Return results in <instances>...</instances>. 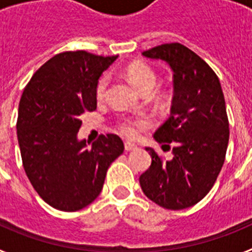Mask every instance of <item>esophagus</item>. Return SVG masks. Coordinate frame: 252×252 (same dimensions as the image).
Listing matches in <instances>:
<instances>
[{
	"label": "esophagus",
	"instance_id": "34e87169",
	"mask_svg": "<svg viewBox=\"0 0 252 252\" xmlns=\"http://www.w3.org/2000/svg\"><path fill=\"white\" fill-rule=\"evenodd\" d=\"M137 146L135 145V144H132V142H128L126 141L125 142V150L126 151H132V150H136Z\"/></svg>",
	"mask_w": 252,
	"mask_h": 252
}]
</instances>
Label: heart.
Instances as JSON below:
<instances>
[{"mask_svg": "<svg viewBox=\"0 0 252 252\" xmlns=\"http://www.w3.org/2000/svg\"><path fill=\"white\" fill-rule=\"evenodd\" d=\"M128 79L137 87V90L144 94L149 93L150 94L153 90L157 86V74L154 73L151 68H149L145 64H132L126 70ZM107 87H108V77L104 75L97 83L95 87V97L97 99H102L106 95ZM119 130L127 137H136L139 130L145 126V121L142 120H132V119H121L117 124Z\"/></svg>", "mask_w": 252, "mask_h": 252, "instance_id": "obj_1", "label": "heart"}]
</instances>
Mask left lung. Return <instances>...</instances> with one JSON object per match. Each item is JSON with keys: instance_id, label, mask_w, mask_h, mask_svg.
Instances as JSON below:
<instances>
[{"instance_id": "obj_1", "label": "left lung", "mask_w": 252, "mask_h": 252, "mask_svg": "<svg viewBox=\"0 0 252 252\" xmlns=\"http://www.w3.org/2000/svg\"><path fill=\"white\" fill-rule=\"evenodd\" d=\"M142 55L169 64L174 97L170 117L154 133L159 144H173V159L146 148L151 165L140 175V186L162 208H188L212 189L226 158L230 128L221 83L201 57L179 43L162 44Z\"/></svg>"}]
</instances>
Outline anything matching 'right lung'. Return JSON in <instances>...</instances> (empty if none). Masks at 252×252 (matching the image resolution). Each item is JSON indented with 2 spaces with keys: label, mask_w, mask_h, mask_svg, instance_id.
Masks as SVG:
<instances>
[{
  "label": "right lung",
  "mask_w": 252,
  "mask_h": 252,
  "mask_svg": "<svg viewBox=\"0 0 252 252\" xmlns=\"http://www.w3.org/2000/svg\"><path fill=\"white\" fill-rule=\"evenodd\" d=\"M116 59L64 51L40 66L22 92L16 122L22 165L53 208L74 212L92 203L107 169L124 153V142L113 133L99 135L92 148L77 139L81 116L97 108L99 77Z\"/></svg>",
  "instance_id": "add662e5"
}]
</instances>
